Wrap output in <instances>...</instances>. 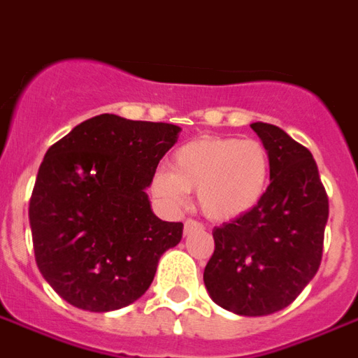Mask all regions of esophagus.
Masks as SVG:
<instances>
[{"label": "esophagus", "instance_id": "1", "mask_svg": "<svg viewBox=\"0 0 358 358\" xmlns=\"http://www.w3.org/2000/svg\"><path fill=\"white\" fill-rule=\"evenodd\" d=\"M195 231H203V226H201L199 222H195V220H187L186 224H184V235H189V233Z\"/></svg>", "mask_w": 358, "mask_h": 358}]
</instances>
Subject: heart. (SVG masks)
Returning a JSON list of instances; mask_svg holds the SVG:
<instances>
[{
	"label": "heart",
	"instance_id": "obj_1",
	"mask_svg": "<svg viewBox=\"0 0 358 358\" xmlns=\"http://www.w3.org/2000/svg\"><path fill=\"white\" fill-rule=\"evenodd\" d=\"M271 157L258 140L197 136L172 155V171L153 176V193L166 205L180 206L197 189V203L214 222H229L250 213L266 195Z\"/></svg>",
	"mask_w": 358,
	"mask_h": 358
}]
</instances>
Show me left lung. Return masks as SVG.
<instances>
[{"instance_id": "8db88e82", "label": "left lung", "mask_w": 358, "mask_h": 358, "mask_svg": "<svg viewBox=\"0 0 358 358\" xmlns=\"http://www.w3.org/2000/svg\"><path fill=\"white\" fill-rule=\"evenodd\" d=\"M250 127L271 157L269 186L250 213L214 227L203 280L220 307L264 317L290 306L319 271L328 197L307 148L279 127Z\"/></svg>"}]
</instances>
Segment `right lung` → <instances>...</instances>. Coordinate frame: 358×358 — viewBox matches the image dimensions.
Returning a JSON list of instances; mask_svg holds the SVG:
<instances>
[{
  "label": "right lung",
  "mask_w": 358,
  "mask_h": 358,
  "mask_svg": "<svg viewBox=\"0 0 358 358\" xmlns=\"http://www.w3.org/2000/svg\"><path fill=\"white\" fill-rule=\"evenodd\" d=\"M180 131L102 113L45 153L30 199L31 239L39 271L62 300L106 313L150 288L184 229L157 218L145 193Z\"/></svg>",
  "instance_id": "1"
}]
</instances>
